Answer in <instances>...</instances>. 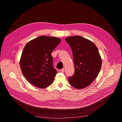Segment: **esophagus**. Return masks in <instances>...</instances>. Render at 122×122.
I'll use <instances>...</instances> for the list:
<instances>
[{"label":"esophagus","instance_id":"esophagus-1","mask_svg":"<svg viewBox=\"0 0 122 122\" xmlns=\"http://www.w3.org/2000/svg\"><path fill=\"white\" fill-rule=\"evenodd\" d=\"M60 71H61V72H64V71H65V70H64V68H63V69H61V70H60Z\"/></svg>","mask_w":122,"mask_h":122}]
</instances>
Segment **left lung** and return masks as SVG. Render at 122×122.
Listing matches in <instances>:
<instances>
[{
	"mask_svg": "<svg viewBox=\"0 0 122 122\" xmlns=\"http://www.w3.org/2000/svg\"><path fill=\"white\" fill-rule=\"evenodd\" d=\"M66 41L72 51L75 72L68 78L69 83L77 89L90 85L98 76L102 66V58L94 43L80 36L67 37Z\"/></svg>",
	"mask_w": 122,
	"mask_h": 122,
	"instance_id": "obj_1",
	"label": "left lung"
}]
</instances>
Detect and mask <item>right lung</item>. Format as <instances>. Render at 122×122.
Here are the masks:
<instances>
[{"instance_id":"right-lung-1","label":"right lung","mask_w":122,"mask_h":122,"mask_svg":"<svg viewBox=\"0 0 122 122\" xmlns=\"http://www.w3.org/2000/svg\"><path fill=\"white\" fill-rule=\"evenodd\" d=\"M60 42L58 38L41 36L26 44L20 64L23 75L31 84L44 88L52 83L57 71L53 67L51 53Z\"/></svg>"}]
</instances>
